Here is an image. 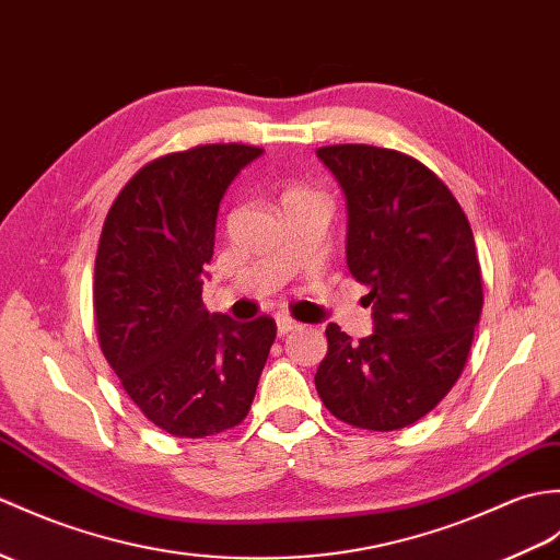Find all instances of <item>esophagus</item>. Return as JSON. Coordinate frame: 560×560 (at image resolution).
<instances>
[{
  "instance_id": "esophagus-1",
  "label": "esophagus",
  "mask_w": 560,
  "mask_h": 560,
  "mask_svg": "<svg viewBox=\"0 0 560 560\" xmlns=\"http://www.w3.org/2000/svg\"><path fill=\"white\" fill-rule=\"evenodd\" d=\"M298 327H301V324H298V322L291 319V317H285V315H279V317H277V331H279L281 336H285V334L298 329Z\"/></svg>"
}]
</instances>
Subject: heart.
I'll list each match as a JSON object with an SVG mask.
<instances>
[{
    "label": "heart",
    "instance_id": "heart-1",
    "mask_svg": "<svg viewBox=\"0 0 560 560\" xmlns=\"http://www.w3.org/2000/svg\"><path fill=\"white\" fill-rule=\"evenodd\" d=\"M305 200H324V195L305 184H291L283 190V198H281L283 205L285 202H305Z\"/></svg>",
    "mask_w": 560,
    "mask_h": 560
}]
</instances>
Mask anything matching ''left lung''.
<instances>
[{"mask_svg": "<svg viewBox=\"0 0 560 560\" xmlns=\"http://www.w3.org/2000/svg\"><path fill=\"white\" fill-rule=\"evenodd\" d=\"M348 200V269L370 285L374 334L327 327L315 374L334 418L394 432L432 412L458 382L482 315V269L460 202L432 168L374 145L317 150Z\"/></svg>", "mask_w": 560, "mask_h": 560, "instance_id": "left-lung-1", "label": "left lung"}]
</instances>
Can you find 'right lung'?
Returning <instances> with one entry per match:
<instances>
[{
	"label": "right lung",
	"mask_w": 560,
	"mask_h": 560,
	"mask_svg": "<svg viewBox=\"0 0 560 560\" xmlns=\"http://www.w3.org/2000/svg\"><path fill=\"white\" fill-rule=\"evenodd\" d=\"M262 148L210 142L148 162L112 202L95 257L104 358L138 410L172 436L238 427L277 339L269 315L233 322L202 305L219 202Z\"/></svg>",
	"instance_id": "1"
}]
</instances>
